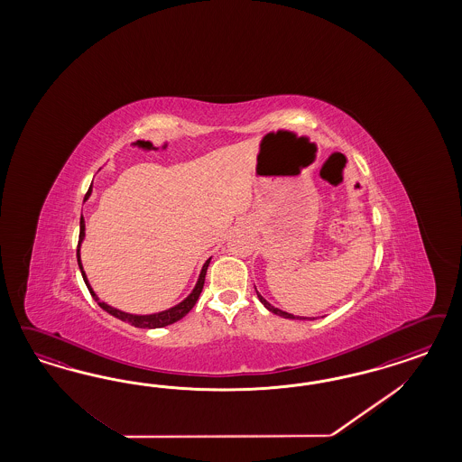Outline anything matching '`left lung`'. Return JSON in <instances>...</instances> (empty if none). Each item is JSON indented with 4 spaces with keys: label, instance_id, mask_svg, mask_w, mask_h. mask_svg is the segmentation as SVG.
Returning <instances> with one entry per match:
<instances>
[{
    "label": "left lung",
    "instance_id": "8db88e82",
    "mask_svg": "<svg viewBox=\"0 0 462 462\" xmlns=\"http://www.w3.org/2000/svg\"><path fill=\"white\" fill-rule=\"evenodd\" d=\"M255 293H257V298H259V301L264 305V307L271 311V313H274V315H280L282 319H290V320H311V317H294L293 313H288V311H282L280 308L273 307L269 301H267L266 298H263L261 293L255 290Z\"/></svg>",
    "mask_w": 462,
    "mask_h": 462
}]
</instances>
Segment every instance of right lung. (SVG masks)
Returning <instances> with one entry per match:
<instances>
[{"label":"right lung","instance_id":"obj_1","mask_svg":"<svg viewBox=\"0 0 462 462\" xmlns=\"http://www.w3.org/2000/svg\"><path fill=\"white\" fill-rule=\"evenodd\" d=\"M89 195H91V188L88 189V193L84 196V199H88ZM79 226H81V228H79V244H78V264H79V269H81L84 282H86V286H88L89 293H91V296L95 298V301L98 303L99 307L103 308L105 311H108V313L113 315L115 319H118V320H122V322L130 323V325H134V327H139V328H161V327H166V325H171V323L181 320L182 317H184V315H188V313H189V310L195 307L196 301H198V298H199V293H201V290H203L205 276H207V269H208V264H210L211 259H208V261L203 264V267H201V273H199V276H198V281H196L193 291L188 294V296L182 300L181 303H178V305H174V307L168 308V310H164V311H157V313H151V315H134V313H126V311H122V310H118V308L110 307V305H106L105 301H101L98 298V294L93 291V288H91L89 281L86 278L83 264H81V254H79V249H81V244H83L84 240L83 215H81Z\"/></svg>","mask_w":462,"mask_h":462}]
</instances>
